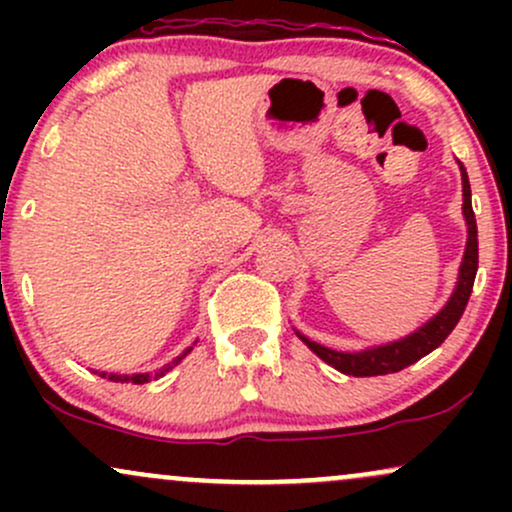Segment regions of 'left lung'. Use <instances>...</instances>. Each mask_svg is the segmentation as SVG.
Instances as JSON below:
<instances>
[{
    "instance_id": "left-lung-1",
    "label": "left lung",
    "mask_w": 512,
    "mask_h": 512,
    "mask_svg": "<svg viewBox=\"0 0 512 512\" xmlns=\"http://www.w3.org/2000/svg\"><path fill=\"white\" fill-rule=\"evenodd\" d=\"M462 197H464V219H467V250H464V260L460 267V281H457V289L452 293L440 313L433 317L431 322H426L421 330L409 334L407 339H399L395 344L378 346V349L358 351V354H342V351H332L327 346H320L310 339H305L303 334L298 337L308 344L310 351H315L317 356L325 363H330L332 368H337L339 373L354 375V378H370V375H387L397 373V370L411 366L419 358L431 354L433 349H438L440 344L448 339V334L455 330V325L460 322V317L467 308L469 296H472L474 276H477L479 267V240H477V219H474L472 211V190H469V178L467 170L462 168Z\"/></svg>"
}]
</instances>
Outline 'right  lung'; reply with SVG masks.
<instances>
[{
    "mask_svg": "<svg viewBox=\"0 0 512 512\" xmlns=\"http://www.w3.org/2000/svg\"><path fill=\"white\" fill-rule=\"evenodd\" d=\"M187 354H190V349H187L185 354H182V356H187ZM182 356H178V358H175L173 363H168V366H163L161 370H156L154 375H149V373H139V375H108V380H115V383H134V385H144V383H149V380H158V378H163V375H166L168 370L173 368L175 363H178ZM103 378H105V373H103Z\"/></svg>",
    "mask_w": 512,
    "mask_h": 512,
    "instance_id": "obj_1",
    "label": "right lung"
}]
</instances>
